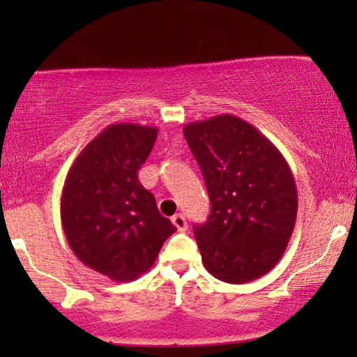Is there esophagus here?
<instances>
[{
  "instance_id": "1",
  "label": "esophagus",
  "mask_w": 357,
  "mask_h": 357,
  "mask_svg": "<svg viewBox=\"0 0 357 357\" xmlns=\"http://www.w3.org/2000/svg\"><path fill=\"white\" fill-rule=\"evenodd\" d=\"M172 224L177 227V231H180V232H185L188 229L187 219H185V216H182V214H175V216L172 218Z\"/></svg>"
}]
</instances>
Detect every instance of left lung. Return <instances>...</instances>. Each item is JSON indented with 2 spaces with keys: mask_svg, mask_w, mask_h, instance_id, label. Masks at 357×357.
I'll return each mask as SVG.
<instances>
[{
  "mask_svg": "<svg viewBox=\"0 0 357 357\" xmlns=\"http://www.w3.org/2000/svg\"><path fill=\"white\" fill-rule=\"evenodd\" d=\"M211 202L195 226L203 265L214 278L243 284L280 261L297 216L289 164L248 121L222 114L183 126Z\"/></svg>",
  "mask_w": 357,
  "mask_h": 357,
  "instance_id": "1",
  "label": "left lung"
}]
</instances>
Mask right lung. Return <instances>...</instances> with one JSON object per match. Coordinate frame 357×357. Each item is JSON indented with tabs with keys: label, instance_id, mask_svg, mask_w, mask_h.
I'll list each match as a JSON object with an SVG mask.
<instances>
[{
	"label": "right lung",
	"instance_id": "right-lung-1",
	"mask_svg": "<svg viewBox=\"0 0 357 357\" xmlns=\"http://www.w3.org/2000/svg\"><path fill=\"white\" fill-rule=\"evenodd\" d=\"M158 133L155 126L109 125L81 151L63 185L61 224L73 253L119 282L148 271L177 231L138 180Z\"/></svg>",
	"mask_w": 357,
	"mask_h": 357
}]
</instances>
